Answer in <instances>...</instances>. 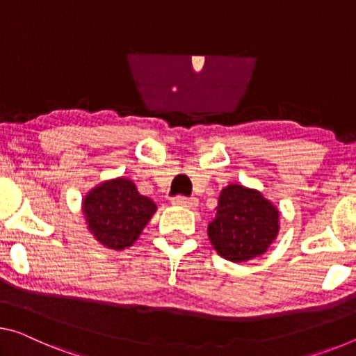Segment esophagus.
<instances>
[{"label": "esophagus", "instance_id": "1", "mask_svg": "<svg viewBox=\"0 0 356 356\" xmlns=\"http://www.w3.org/2000/svg\"><path fill=\"white\" fill-rule=\"evenodd\" d=\"M172 205L183 207V209H194V207H197V199L195 197H191V199H188V197H175Z\"/></svg>", "mask_w": 356, "mask_h": 356}]
</instances>
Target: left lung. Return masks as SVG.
I'll return each mask as SVG.
<instances>
[{
    "label": "left lung",
    "mask_w": 356,
    "mask_h": 356,
    "mask_svg": "<svg viewBox=\"0 0 356 356\" xmlns=\"http://www.w3.org/2000/svg\"><path fill=\"white\" fill-rule=\"evenodd\" d=\"M280 231V211L261 191L231 183L221 189L209 240L221 258L247 262L264 254Z\"/></svg>",
    "instance_id": "obj_1"
}]
</instances>
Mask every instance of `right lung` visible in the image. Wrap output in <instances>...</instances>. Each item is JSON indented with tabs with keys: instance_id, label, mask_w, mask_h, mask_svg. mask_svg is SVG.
<instances>
[{
	"instance_id": "add662e5",
	"label": "right lung",
	"mask_w": 356,
	"mask_h": 356,
	"mask_svg": "<svg viewBox=\"0 0 356 356\" xmlns=\"http://www.w3.org/2000/svg\"><path fill=\"white\" fill-rule=\"evenodd\" d=\"M156 211L152 199L141 195L132 179L125 177L102 181L83 197L87 231L109 250L132 247Z\"/></svg>"
}]
</instances>
